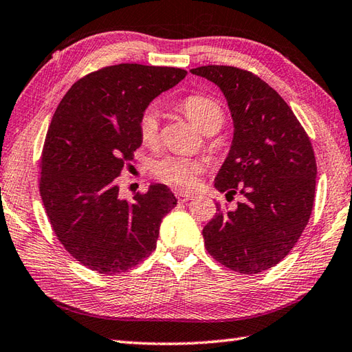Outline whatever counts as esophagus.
<instances>
[{"label":"esophagus","mask_w":352,"mask_h":352,"mask_svg":"<svg viewBox=\"0 0 352 352\" xmlns=\"http://www.w3.org/2000/svg\"><path fill=\"white\" fill-rule=\"evenodd\" d=\"M175 197H177L178 201L184 203V201H189V199H194L197 195H195V194H189V192L178 190V192H175Z\"/></svg>","instance_id":"34e87169"}]
</instances>
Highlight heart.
Segmentation results:
<instances>
[{"label":"heart","mask_w":352,"mask_h":352,"mask_svg":"<svg viewBox=\"0 0 352 352\" xmlns=\"http://www.w3.org/2000/svg\"><path fill=\"white\" fill-rule=\"evenodd\" d=\"M180 109L194 125L203 133L219 129L224 122V113L219 103L208 96L192 94L180 103ZM160 128V116L154 107H149L143 111L139 120L140 137L144 143H154L158 137ZM155 174L164 183L180 186V188H192L197 183V175L201 170V164L192 158L169 155L155 164Z\"/></svg>","instance_id":"heart-1"}]
</instances>
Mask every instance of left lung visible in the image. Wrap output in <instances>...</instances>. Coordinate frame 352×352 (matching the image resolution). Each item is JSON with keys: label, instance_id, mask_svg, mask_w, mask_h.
<instances>
[{"label": "left lung", "instance_id": "1", "mask_svg": "<svg viewBox=\"0 0 352 352\" xmlns=\"http://www.w3.org/2000/svg\"><path fill=\"white\" fill-rule=\"evenodd\" d=\"M221 89L233 120V139L215 188L235 209H223L204 226L208 252L230 270L256 274L284 259L311 215L316 168L305 129L287 102L250 72L227 65L192 68Z\"/></svg>", "mask_w": 352, "mask_h": 352}]
</instances>
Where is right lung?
I'll use <instances>...</instances> for the list:
<instances>
[{"instance_id":"add662e5","label":"right lung","mask_w":352,"mask_h":352,"mask_svg":"<svg viewBox=\"0 0 352 352\" xmlns=\"http://www.w3.org/2000/svg\"><path fill=\"white\" fill-rule=\"evenodd\" d=\"M186 74L174 67H105L73 84L53 114L41 157V198L60 244L94 272L119 274L149 256L162 219L177 206L158 183L133 201L122 199L117 177L143 142L144 109Z\"/></svg>"}]
</instances>
